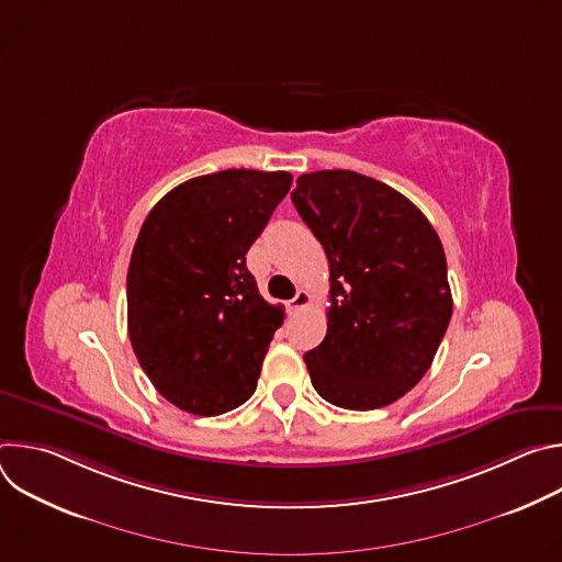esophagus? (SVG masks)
I'll return each mask as SVG.
<instances>
[{
    "mask_svg": "<svg viewBox=\"0 0 562 562\" xmlns=\"http://www.w3.org/2000/svg\"><path fill=\"white\" fill-rule=\"evenodd\" d=\"M308 302H311V295H308L304 289H300V291L295 293V297L286 302V306H289V311H291V313H297V311L306 308V306H308Z\"/></svg>",
    "mask_w": 562,
    "mask_h": 562,
    "instance_id": "esophagus-1",
    "label": "esophagus"
}]
</instances>
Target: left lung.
<instances>
[{
	"instance_id": "obj_1",
	"label": "left lung",
	"mask_w": 562,
	"mask_h": 562,
	"mask_svg": "<svg viewBox=\"0 0 562 562\" xmlns=\"http://www.w3.org/2000/svg\"><path fill=\"white\" fill-rule=\"evenodd\" d=\"M291 200L325 247L331 291L327 336L304 353L327 403L369 412L414 389L451 319L440 237L395 189L353 173L315 171Z\"/></svg>"
}]
</instances>
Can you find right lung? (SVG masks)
<instances>
[{"label": "right lung", "mask_w": 562, "mask_h": 562, "mask_svg": "<svg viewBox=\"0 0 562 562\" xmlns=\"http://www.w3.org/2000/svg\"><path fill=\"white\" fill-rule=\"evenodd\" d=\"M286 171L193 178L146 215L126 276L128 338L153 386L195 416L254 395L282 306L269 304L247 251L291 189Z\"/></svg>", "instance_id": "1"}]
</instances>
